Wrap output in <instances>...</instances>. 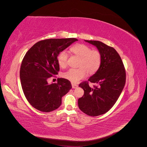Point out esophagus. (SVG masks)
<instances>
[{
    "label": "esophagus",
    "mask_w": 147,
    "mask_h": 147,
    "mask_svg": "<svg viewBox=\"0 0 147 147\" xmlns=\"http://www.w3.org/2000/svg\"><path fill=\"white\" fill-rule=\"evenodd\" d=\"M72 88L75 89V88H77L78 87V85L76 84H74V83H72Z\"/></svg>",
    "instance_id": "esophagus-1"
}]
</instances>
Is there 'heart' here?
<instances>
[{
  "label": "heart",
  "instance_id": "obj_1",
  "mask_svg": "<svg viewBox=\"0 0 147 147\" xmlns=\"http://www.w3.org/2000/svg\"><path fill=\"white\" fill-rule=\"evenodd\" d=\"M70 51L80 57L78 69H70L63 75L64 78L76 83L88 75L94 74L99 70L102 61L100 53L84 44H77L70 48ZM68 54L65 51H61L57 56L59 65L64 68L67 64Z\"/></svg>",
  "mask_w": 147,
  "mask_h": 147
}]
</instances>
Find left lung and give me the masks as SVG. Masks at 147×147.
Returning <instances> with one entry per match:
<instances>
[{
	"mask_svg": "<svg viewBox=\"0 0 147 147\" xmlns=\"http://www.w3.org/2000/svg\"><path fill=\"white\" fill-rule=\"evenodd\" d=\"M95 46L100 53L101 64L99 70L88 79L98 84L91 88L88 82L79 84L84 90L83 97L78 100V107L89 116L104 114L118 100L126 83V72L117 51L100 41L84 40Z\"/></svg>",
	"mask_w": 147,
	"mask_h": 147,
	"instance_id": "8db88e82",
	"label": "left lung"
}]
</instances>
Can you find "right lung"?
Returning a JSON list of instances; mask_svg holds the SVG:
<instances>
[{
	"instance_id": "add662e5",
	"label": "right lung",
	"mask_w": 147,
	"mask_h": 147,
	"mask_svg": "<svg viewBox=\"0 0 147 147\" xmlns=\"http://www.w3.org/2000/svg\"><path fill=\"white\" fill-rule=\"evenodd\" d=\"M76 41L78 39L75 38L43 40L26 53L20 77L26 98L35 109L43 112L57 109L61 105L62 97L72 88L70 82L65 78H57V83L49 84L48 81L59 71L57 55Z\"/></svg>"
}]
</instances>
